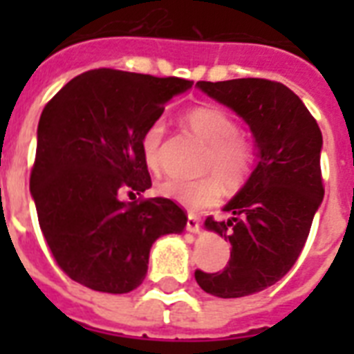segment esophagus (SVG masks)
I'll return each mask as SVG.
<instances>
[{
	"mask_svg": "<svg viewBox=\"0 0 354 354\" xmlns=\"http://www.w3.org/2000/svg\"><path fill=\"white\" fill-rule=\"evenodd\" d=\"M187 232L189 233H198L200 232V221H198V216H194V215H189L187 216Z\"/></svg>",
	"mask_w": 354,
	"mask_h": 354,
	"instance_id": "esophagus-1",
	"label": "esophagus"
}]
</instances>
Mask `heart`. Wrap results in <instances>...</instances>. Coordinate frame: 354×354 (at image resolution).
I'll list each match as a JSON object with an SVG mask.
<instances>
[{"mask_svg": "<svg viewBox=\"0 0 354 354\" xmlns=\"http://www.w3.org/2000/svg\"><path fill=\"white\" fill-rule=\"evenodd\" d=\"M187 127L204 143L209 145L205 167L215 169L227 185H236L246 178L252 165V147L241 133H236L235 119L216 106H198L185 115ZM165 136V122L158 119L141 136V154L150 171L161 167V143ZM158 193L189 209H202L215 204L222 194L221 178L215 174L183 180L169 178L158 185Z\"/></svg>", "mask_w": 354, "mask_h": 354, "instance_id": "b5f03b06", "label": "heart"}]
</instances>
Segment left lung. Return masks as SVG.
I'll return each instance as SVG.
<instances>
[{
    "label": "left lung",
    "instance_id": "1",
    "mask_svg": "<svg viewBox=\"0 0 354 354\" xmlns=\"http://www.w3.org/2000/svg\"><path fill=\"white\" fill-rule=\"evenodd\" d=\"M198 90L244 119L257 149V165L224 211L227 221L205 230L232 244L226 268L194 272L216 297H242L275 285L299 257L324 200L319 169L322 130L303 101L285 84L266 79L196 82Z\"/></svg>",
    "mask_w": 354,
    "mask_h": 354
}]
</instances>
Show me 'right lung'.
I'll use <instances>...</instances> for the list:
<instances>
[{"label":"right lung","mask_w":354,"mask_h":354,"mask_svg":"<svg viewBox=\"0 0 354 354\" xmlns=\"http://www.w3.org/2000/svg\"><path fill=\"white\" fill-rule=\"evenodd\" d=\"M189 88L178 77L91 69L44 108L30 194L53 257L80 285L108 294L138 288L156 239L183 232L187 216L172 200L121 194L152 185L141 136Z\"/></svg>","instance_id":"1"}]
</instances>
